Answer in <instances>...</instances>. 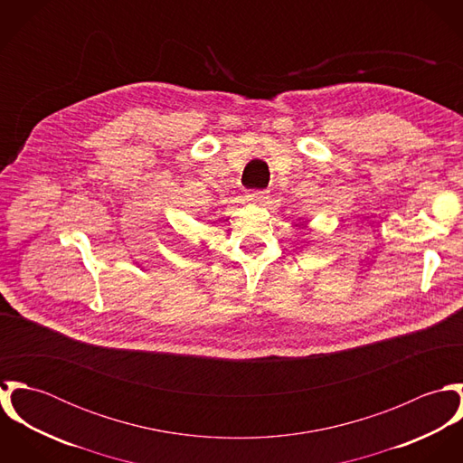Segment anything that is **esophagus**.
Returning a JSON list of instances; mask_svg holds the SVG:
<instances>
[{
  "instance_id": "1",
  "label": "esophagus",
  "mask_w": 463,
  "mask_h": 463,
  "mask_svg": "<svg viewBox=\"0 0 463 463\" xmlns=\"http://www.w3.org/2000/svg\"><path fill=\"white\" fill-rule=\"evenodd\" d=\"M246 198L250 201H255V203H260V201L267 199V193L265 191H248Z\"/></svg>"
}]
</instances>
